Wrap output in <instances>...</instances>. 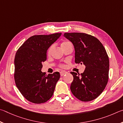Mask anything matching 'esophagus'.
Instances as JSON below:
<instances>
[{
    "instance_id": "obj_1",
    "label": "esophagus",
    "mask_w": 123,
    "mask_h": 123,
    "mask_svg": "<svg viewBox=\"0 0 123 123\" xmlns=\"http://www.w3.org/2000/svg\"><path fill=\"white\" fill-rule=\"evenodd\" d=\"M67 74H68V72L66 71H62L60 72V74L61 76H64V75Z\"/></svg>"
}]
</instances>
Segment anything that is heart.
Wrapping results in <instances>:
<instances>
[{
	"label": "heart",
	"instance_id": "obj_1",
	"mask_svg": "<svg viewBox=\"0 0 123 123\" xmlns=\"http://www.w3.org/2000/svg\"><path fill=\"white\" fill-rule=\"evenodd\" d=\"M68 43H70L68 42H63V43H62V45H61V46H62H62H64V45H66V44H68ZM54 46H55V45L53 44V45H51V46L49 47L48 50H47V53H48L49 55V54H51L52 51L53 49L54 48ZM59 67L63 68L64 67V65H63V64H60V65H59Z\"/></svg>",
	"mask_w": 123,
	"mask_h": 123
}]
</instances>
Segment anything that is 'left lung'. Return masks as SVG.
<instances>
[{"label": "left lung", "instance_id": "obj_1", "mask_svg": "<svg viewBox=\"0 0 123 123\" xmlns=\"http://www.w3.org/2000/svg\"><path fill=\"white\" fill-rule=\"evenodd\" d=\"M64 36L72 43L75 49V63L85 66L83 74L71 72L74 76L70 89L83 102L98 97L109 80V59L104 46L97 38L84 33H65Z\"/></svg>", "mask_w": 123, "mask_h": 123}]
</instances>
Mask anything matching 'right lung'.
<instances>
[{
	"label": "right lung",
	"instance_id": "obj_1",
	"mask_svg": "<svg viewBox=\"0 0 123 123\" xmlns=\"http://www.w3.org/2000/svg\"><path fill=\"white\" fill-rule=\"evenodd\" d=\"M61 34L33 36L17 50L14 58L15 83L24 97L30 102L44 103L53 96L60 74L55 72L47 76L41 69L47 59V49Z\"/></svg>",
	"mask_w": 123,
	"mask_h": 123
}]
</instances>
